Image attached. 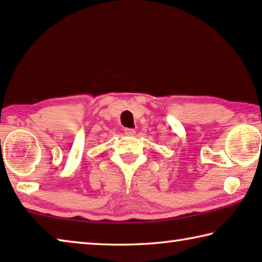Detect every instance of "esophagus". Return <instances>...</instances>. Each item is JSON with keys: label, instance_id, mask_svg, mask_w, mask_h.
<instances>
[{"label": "esophagus", "instance_id": "1", "mask_svg": "<svg viewBox=\"0 0 262 262\" xmlns=\"http://www.w3.org/2000/svg\"><path fill=\"white\" fill-rule=\"evenodd\" d=\"M135 129H130V128H126L125 129V134L127 136H134L135 135Z\"/></svg>", "mask_w": 262, "mask_h": 262}]
</instances>
